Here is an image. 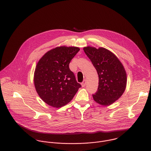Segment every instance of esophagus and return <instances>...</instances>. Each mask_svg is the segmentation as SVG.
<instances>
[{"label": "esophagus", "instance_id": "1", "mask_svg": "<svg viewBox=\"0 0 151 151\" xmlns=\"http://www.w3.org/2000/svg\"><path fill=\"white\" fill-rule=\"evenodd\" d=\"M82 86H83V87H84V86H86V79H85L82 82Z\"/></svg>", "mask_w": 151, "mask_h": 151}]
</instances>
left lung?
Returning <instances> with one entry per match:
<instances>
[{
	"mask_svg": "<svg viewBox=\"0 0 151 151\" xmlns=\"http://www.w3.org/2000/svg\"><path fill=\"white\" fill-rule=\"evenodd\" d=\"M96 69L99 77L98 90L93 94L95 102L104 106L110 105L124 92L127 78L124 66L111 51L104 47L83 48Z\"/></svg>",
	"mask_w": 151,
	"mask_h": 151,
	"instance_id": "obj_1",
	"label": "left lung"
}]
</instances>
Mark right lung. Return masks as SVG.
Returning <instances> with one entry per match:
<instances>
[{"instance_id":"obj_1","label":"right lung","mask_w":151,"mask_h":151,"mask_svg":"<svg viewBox=\"0 0 151 151\" xmlns=\"http://www.w3.org/2000/svg\"><path fill=\"white\" fill-rule=\"evenodd\" d=\"M79 50L77 47H57L46 53L37 63L35 89L47 105L55 108L65 106L81 87L69 69L71 60Z\"/></svg>"}]
</instances>
